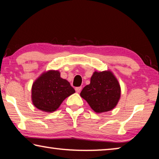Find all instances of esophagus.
<instances>
[{
	"instance_id": "34e87169",
	"label": "esophagus",
	"mask_w": 159,
	"mask_h": 159,
	"mask_svg": "<svg viewBox=\"0 0 159 159\" xmlns=\"http://www.w3.org/2000/svg\"><path fill=\"white\" fill-rule=\"evenodd\" d=\"M75 90H76V93H80L82 90V87H77V88H75Z\"/></svg>"
}]
</instances>
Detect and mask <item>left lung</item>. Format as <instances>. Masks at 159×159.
I'll list each match as a JSON object with an SVG mask.
<instances>
[{
  "instance_id": "1",
  "label": "left lung",
  "mask_w": 159,
  "mask_h": 159,
  "mask_svg": "<svg viewBox=\"0 0 159 159\" xmlns=\"http://www.w3.org/2000/svg\"><path fill=\"white\" fill-rule=\"evenodd\" d=\"M80 95L95 112H106L116 106L120 97V88L111 71H95L90 83L83 88Z\"/></svg>"
}]
</instances>
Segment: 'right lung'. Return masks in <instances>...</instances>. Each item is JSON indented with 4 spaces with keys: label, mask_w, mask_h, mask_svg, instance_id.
Returning <instances> with one entry per match:
<instances>
[{
    "label": "right lung",
    "mask_w": 159,
    "mask_h": 159,
    "mask_svg": "<svg viewBox=\"0 0 159 159\" xmlns=\"http://www.w3.org/2000/svg\"><path fill=\"white\" fill-rule=\"evenodd\" d=\"M75 93L66 80L61 79L58 71H48L33 83L31 98L34 105L41 111L57 110L64 99Z\"/></svg>",
    "instance_id": "right-lung-1"
}]
</instances>
